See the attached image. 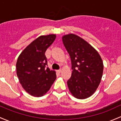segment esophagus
Listing matches in <instances>:
<instances>
[{"label":"esophagus","mask_w":121,"mask_h":121,"mask_svg":"<svg viewBox=\"0 0 121 121\" xmlns=\"http://www.w3.org/2000/svg\"><path fill=\"white\" fill-rule=\"evenodd\" d=\"M61 71H62V69H59V70H57V72H58V73H60V72H61Z\"/></svg>","instance_id":"1"}]
</instances>
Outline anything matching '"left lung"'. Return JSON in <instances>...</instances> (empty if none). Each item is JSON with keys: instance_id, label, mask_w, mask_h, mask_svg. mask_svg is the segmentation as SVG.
<instances>
[{"instance_id": "8db88e82", "label": "left lung", "mask_w": 121, "mask_h": 121, "mask_svg": "<svg viewBox=\"0 0 121 121\" xmlns=\"http://www.w3.org/2000/svg\"><path fill=\"white\" fill-rule=\"evenodd\" d=\"M62 40L72 64V74L67 81L69 91L78 99L91 97L103 76L104 66L100 54L86 40L75 34L64 35Z\"/></svg>"}]
</instances>
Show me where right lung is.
<instances>
[{
	"instance_id": "right-lung-1",
	"label": "right lung",
	"mask_w": 121,
	"mask_h": 121,
	"mask_svg": "<svg viewBox=\"0 0 121 121\" xmlns=\"http://www.w3.org/2000/svg\"><path fill=\"white\" fill-rule=\"evenodd\" d=\"M56 38L55 34L42 35L21 52L16 63L20 83L28 93L34 97L45 95L56 79L54 71L47 64L45 52Z\"/></svg>"
}]
</instances>
